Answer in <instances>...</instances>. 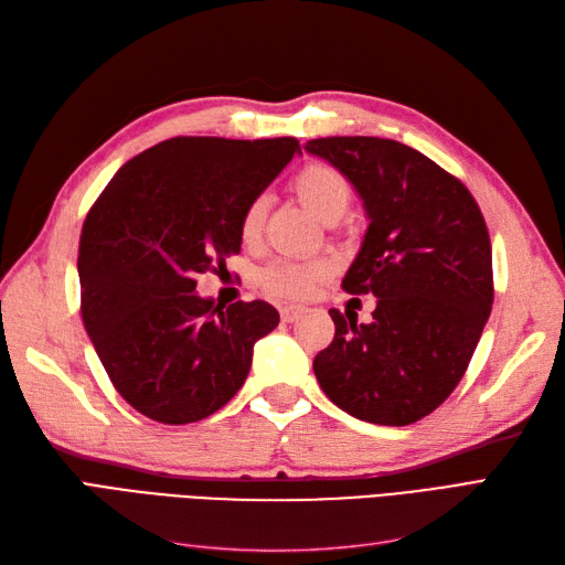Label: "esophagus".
<instances>
[{
  "mask_svg": "<svg viewBox=\"0 0 565 565\" xmlns=\"http://www.w3.org/2000/svg\"><path fill=\"white\" fill-rule=\"evenodd\" d=\"M303 313L301 306H280V318L282 322H295Z\"/></svg>",
  "mask_w": 565,
  "mask_h": 565,
  "instance_id": "34e87169",
  "label": "esophagus"
}]
</instances>
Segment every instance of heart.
<instances>
[{"label": "heart", "mask_w": 565, "mask_h": 565, "mask_svg": "<svg viewBox=\"0 0 565 565\" xmlns=\"http://www.w3.org/2000/svg\"><path fill=\"white\" fill-rule=\"evenodd\" d=\"M292 191L324 224H337L351 204L349 179L339 169L324 162H311L301 167L292 179ZM266 207L268 202L264 195L249 200L241 218V235L245 243H252L259 237L266 218ZM324 276H328V268L318 262H276L264 268L262 285L266 292L276 297L301 299Z\"/></svg>", "instance_id": "b5f03b06"}]
</instances>
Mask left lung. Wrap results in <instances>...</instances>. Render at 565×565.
Wrapping results in <instances>:
<instances>
[{
	"label": "left lung",
	"mask_w": 565,
	"mask_h": 565,
	"mask_svg": "<svg viewBox=\"0 0 565 565\" xmlns=\"http://www.w3.org/2000/svg\"><path fill=\"white\" fill-rule=\"evenodd\" d=\"M361 195L370 226L341 287L374 295L372 320L330 309L332 344L313 372L355 419L405 426L465 377L492 309V249L467 185L419 150L377 136L306 143Z\"/></svg>",
	"instance_id": "8db88e82"
}]
</instances>
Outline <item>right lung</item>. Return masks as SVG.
<instances>
[{
  "label": "right lung",
  "instance_id": "obj_1",
  "mask_svg": "<svg viewBox=\"0 0 565 565\" xmlns=\"http://www.w3.org/2000/svg\"><path fill=\"white\" fill-rule=\"evenodd\" d=\"M282 139L177 136L131 158L84 218L82 320L113 386L160 424L214 415L278 328L266 301L218 306L195 276L241 252V218L299 152Z\"/></svg>",
  "mask_w": 565,
  "mask_h": 565
}]
</instances>
